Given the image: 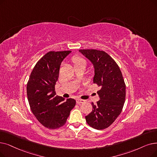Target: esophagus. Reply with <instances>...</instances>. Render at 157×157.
Here are the masks:
<instances>
[{
	"label": "esophagus",
	"instance_id": "34e87169",
	"mask_svg": "<svg viewBox=\"0 0 157 157\" xmlns=\"http://www.w3.org/2000/svg\"><path fill=\"white\" fill-rule=\"evenodd\" d=\"M84 102H85V101L83 100V99H76V103H77V104L83 103Z\"/></svg>",
	"mask_w": 157,
	"mask_h": 157
}]
</instances>
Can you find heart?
I'll return each instance as SVG.
<instances>
[{
    "label": "heart",
    "mask_w": 157,
    "mask_h": 157,
    "mask_svg": "<svg viewBox=\"0 0 157 157\" xmlns=\"http://www.w3.org/2000/svg\"><path fill=\"white\" fill-rule=\"evenodd\" d=\"M72 63H74V67L78 66V65H86V60L83 58L82 57H80L79 56H74L72 58Z\"/></svg>",
    "instance_id": "1"
}]
</instances>
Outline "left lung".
<instances>
[{"label": "left lung", "instance_id": "left-lung-1", "mask_svg": "<svg viewBox=\"0 0 157 157\" xmlns=\"http://www.w3.org/2000/svg\"><path fill=\"white\" fill-rule=\"evenodd\" d=\"M94 67V83L101 86L98 91L100 100L92 103V111L85 119L87 124L96 129L110 126L120 115L126 98V85L117 63L103 51L81 49Z\"/></svg>", "mask_w": 157, "mask_h": 157}]
</instances>
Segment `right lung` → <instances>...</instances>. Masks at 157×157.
<instances>
[{
    "mask_svg": "<svg viewBox=\"0 0 157 157\" xmlns=\"http://www.w3.org/2000/svg\"><path fill=\"white\" fill-rule=\"evenodd\" d=\"M71 51H50L35 65L27 84L31 110L37 120L49 129L62 127L69 117L76 101L56 95L55 85L61 63Z\"/></svg>",
    "mask_w": 157,
    "mask_h": 157,
    "instance_id": "1",
    "label": "right lung"
}]
</instances>
